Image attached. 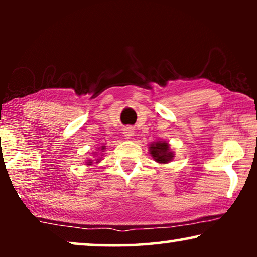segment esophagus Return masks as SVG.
Segmentation results:
<instances>
[{"label":"esophagus","instance_id":"34e87169","mask_svg":"<svg viewBox=\"0 0 257 257\" xmlns=\"http://www.w3.org/2000/svg\"><path fill=\"white\" fill-rule=\"evenodd\" d=\"M133 135H135V128L132 126H127V127L124 128V136L126 138H131Z\"/></svg>","mask_w":257,"mask_h":257}]
</instances>
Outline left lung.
I'll list each match as a JSON object with an SVG mask.
<instances>
[{
    "mask_svg": "<svg viewBox=\"0 0 257 257\" xmlns=\"http://www.w3.org/2000/svg\"><path fill=\"white\" fill-rule=\"evenodd\" d=\"M149 151L153 159L159 164L170 163L174 157V152L170 150V144L163 140H158L151 144Z\"/></svg>",
    "mask_w": 257,
    "mask_h": 257,
    "instance_id": "left-lung-1",
    "label": "left lung"
}]
</instances>
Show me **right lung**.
<instances>
[{
    "label": "right lung",
    "mask_w": 257,
    "mask_h": 257,
    "mask_svg": "<svg viewBox=\"0 0 257 257\" xmlns=\"http://www.w3.org/2000/svg\"><path fill=\"white\" fill-rule=\"evenodd\" d=\"M101 150H105V146H101ZM103 152H104V151H103ZM98 161H99V159H97V163H98ZM86 165H92V160L87 161Z\"/></svg>",
    "instance_id": "obj_1"
}]
</instances>
